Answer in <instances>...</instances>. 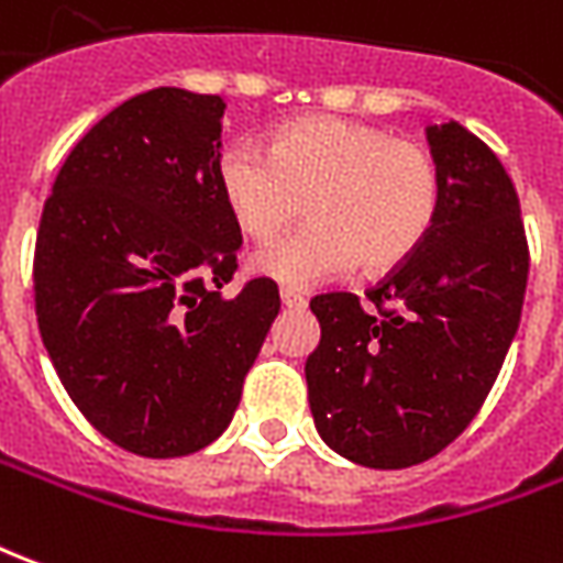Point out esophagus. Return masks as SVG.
Wrapping results in <instances>:
<instances>
[{"mask_svg":"<svg viewBox=\"0 0 563 563\" xmlns=\"http://www.w3.org/2000/svg\"><path fill=\"white\" fill-rule=\"evenodd\" d=\"M278 297H282V306H285V309H302V306H306V297L294 288H282L278 290Z\"/></svg>","mask_w":563,"mask_h":563,"instance_id":"1","label":"esophagus"}]
</instances>
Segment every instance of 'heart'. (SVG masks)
<instances>
[{
  "label": "heart",
  "mask_w": 563,
  "mask_h": 563,
  "mask_svg": "<svg viewBox=\"0 0 563 563\" xmlns=\"http://www.w3.org/2000/svg\"><path fill=\"white\" fill-rule=\"evenodd\" d=\"M218 190L245 236L273 239L300 214L309 224L261 249L251 269L282 285H312L349 269L390 273L428 239L442 199L428 147L373 123L309 114L278 126L266 151L233 142Z\"/></svg>",
  "instance_id": "b5f03b06"
}]
</instances>
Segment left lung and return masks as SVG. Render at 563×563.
<instances>
[{"mask_svg":"<svg viewBox=\"0 0 563 563\" xmlns=\"http://www.w3.org/2000/svg\"><path fill=\"white\" fill-rule=\"evenodd\" d=\"M442 199L428 239L366 290L321 294L306 361L321 440L373 470L440 454L476 418L516 339L528 288L521 206L492 147L457 121L428 126ZM391 309L388 310L387 306Z\"/></svg>","mask_w":563,"mask_h":563,"instance_id":"1","label":"left lung"}]
</instances>
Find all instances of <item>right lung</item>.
<instances>
[{"mask_svg":"<svg viewBox=\"0 0 563 563\" xmlns=\"http://www.w3.org/2000/svg\"><path fill=\"white\" fill-rule=\"evenodd\" d=\"M224 109L181 87L126 99L71 147L38 224L47 357L81 416L142 457L224 433L282 309L269 278L224 297L242 245L218 190Z\"/></svg>","mask_w":563,"mask_h":563,"instance_id":"add662e5","label":"right lung"}]
</instances>
